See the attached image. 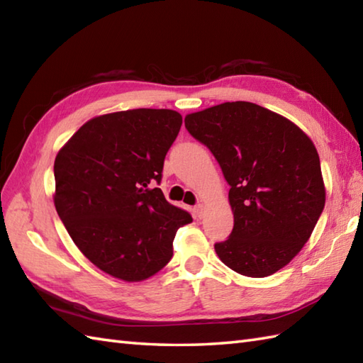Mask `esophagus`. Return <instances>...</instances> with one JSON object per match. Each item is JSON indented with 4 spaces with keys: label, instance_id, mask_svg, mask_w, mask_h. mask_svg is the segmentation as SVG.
<instances>
[{
    "label": "esophagus",
    "instance_id": "1",
    "mask_svg": "<svg viewBox=\"0 0 363 363\" xmlns=\"http://www.w3.org/2000/svg\"><path fill=\"white\" fill-rule=\"evenodd\" d=\"M204 213H206L204 204H198V206L195 207V215H196V218H203V217H204Z\"/></svg>",
    "mask_w": 363,
    "mask_h": 363
}]
</instances>
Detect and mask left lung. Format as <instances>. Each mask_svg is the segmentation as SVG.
<instances>
[{
    "mask_svg": "<svg viewBox=\"0 0 363 363\" xmlns=\"http://www.w3.org/2000/svg\"><path fill=\"white\" fill-rule=\"evenodd\" d=\"M184 121L230 186L234 229L215 243L220 260L248 277L279 272L303 250L325 209L313 142L295 123L248 101L212 106Z\"/></svg>",
    "mask_w": 363,
    "mask_h": 363,
    "instance_id": "obj_1",
    "label": "left lung"
}]
</instances>
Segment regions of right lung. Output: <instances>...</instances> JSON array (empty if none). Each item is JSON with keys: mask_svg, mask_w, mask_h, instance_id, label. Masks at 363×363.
Masks as SVG:
<instances>
[{"mask_svg": "<svg viewBox=\"0 0 363 363\" xmlns=\"http://www.w3.org/2000/svg\"><path fill=\"white\" fill-rule=\"evenodd\" d=\"M182 125L172 109L99 115L76 130L54 160V206L79 251L101 272L140 282L173 256L190 213L156 184Z\"/></svg>", "mask_w": 363, "mask_h": 363, "instance_id": "obj_1", "label": "right lung"}]
</instances>
